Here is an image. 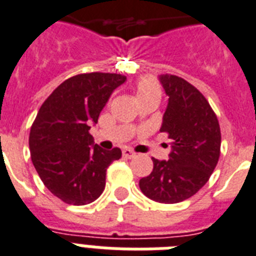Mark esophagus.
I'll return each instance as SVG.
<instances>
[{
    "mask_svg": "<svg viewBox=\"0 0 256 256\" xmlns=\"http://www.w3.org/2000/svg\"><path fill=\"white\" fill-rule=\"evenodd\" d=\"M122 154H124V156L126 158H135V152L132 151L130 148H124V150H122Z\"/></svg>",
    "mask_w": 256,
    "mask_h": 256,
    "instance_id": "34e87169",
    "label": "esophagus"
}]
</instances>
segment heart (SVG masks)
<instances>
[{
  "label": "heart",
  "instance_id": "b5f03b06",
  "mask_svg": "<svg viewBox=\"0 0 256 256\" xmlns=\"http://www.w3.org/2000/svg\"><path fill=\"white\" fill-rule=\"evenodd\" d=\"M161 91L160 87L154 79L151 78H142L140 80L136 83V96L138 98H151V96H160Z\"/></svg>",
  "mask_w": 256,
  "mask_h": 256
}]
</instances>
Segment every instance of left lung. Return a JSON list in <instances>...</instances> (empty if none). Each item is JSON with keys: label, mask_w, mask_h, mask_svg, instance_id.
Returning a JSON list of instances; mask_svg holds the SVG:
<instances>
[{"label": "left lung", "mask_w": 256, "mask_h": 256, "mask_svg": "<svg viewBox=\"0 0 256 256\" xmlns=\"http://www.w3.org/2000/svg\"><path fill=\"white\" fill-rule=\"evenodd\" d=\"M168 106L160 132L172 139L169 160L152 158L151 174L139 188L147 198L173 204L186 200L211 177L220 158L221 132L218 117L207 98L177 75H160Z\"/></svg>", "instance_id": "obj_1"}]
</instances>
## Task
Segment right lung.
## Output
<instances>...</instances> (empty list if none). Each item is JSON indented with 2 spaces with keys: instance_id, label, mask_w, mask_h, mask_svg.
<instances>
[{
  "instance_id": "obj_1",
  "label": "right lung",
  "mask_w": 256,
  "mask_h": 256,
  "mask_svg": "<svg viewBox=\"0 0 256 256\" xmlns=\"http://www.w3.org/2000/svg\"><path fill=\"white\" fill-rule=\"evenodd\" d=\"M126 76L87 72L66 79L38 109L30 132L32 164L45 188L68 204L84 206L105 188L106 169L121 158L120 148L94 144L92 124Z\"/></svg>"
}]
</instances>
